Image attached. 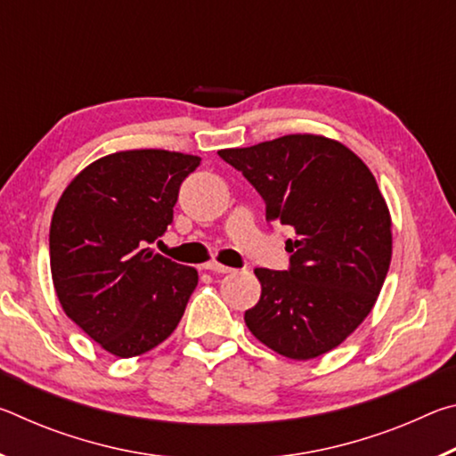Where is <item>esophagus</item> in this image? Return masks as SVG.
I'll list each match as a JSON object with an SVG mask.
<instances>
[{
	"instance_id": "1",
	"label": "esophagus",
	"mask_w": 456,
	"mask_h": 456,
	"mask_svg": "<svg viewBox=\"0 0 456 456\" xmlns=\"http://www.w3.org/2000/svg\"><path fill=\"white\" fill-rule=\"evenodd\" d=\"M205 269H207V272H213V273H231V272H233V269L227 267V265L217 264V261H209V264H205Z\"/></svg>"
}]
</instances>
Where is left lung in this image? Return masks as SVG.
<instances>
[{"label": "left lung", "instance_id": "left-lung-1", "mask_svg": "<svg viewBox=\"0 0 456 456\" xmlns=\"http://www.w3.org/2000/svg\"><path fill=\"white\" fill-rule=\"evenodd\" d=\"M219 157L249 181L267 223L296 231L283 272L257 267L259 302L245 323L291 360L334 350L376 304L392 257V221L374 175L342 142L288 134Z\"/></svg>", "mask_w": 456, "mask_h": 456}]
</instances>
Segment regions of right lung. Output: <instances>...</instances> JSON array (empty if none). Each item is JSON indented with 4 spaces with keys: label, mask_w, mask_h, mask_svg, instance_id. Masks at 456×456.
<instances>
[{
    "label": "right lung",
    "mask_w": 456,
    "mask_h": 456,
    "mask_svg": "<svg viewBox=\"0 0 456 456\" xmlns=\"http://www.w3.org/2000/svg\"><path fill=\"white\" fill-rule=\"evenodd\" d=\"M199 157L122 151L94 160L61 192L50 267L61 310L118 358L152 350L179 326L197 269L151 249L173 223L181 183Z\"/></svg>",
    "instance_id": "obj_1"
}]
</instances>
